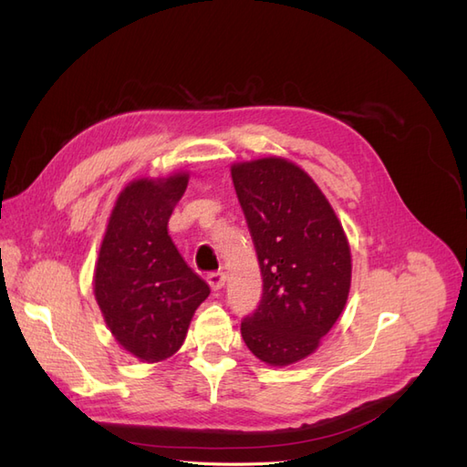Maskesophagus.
<instances>
[{"instance_id": "obj_1", "label": "esophagus", "mask_w": 467, "mask_h": 467, "mask_svg": "<svg viewBox=\"0 0 467 467\" xmlns=\"http://www.w3.org/2000/svg\"><path fill=\"white\" fill-rule=\"evenodd\" d=\"M208 285L212 290H222L225 285V275L223 273H210L208 275Z\"/></svg>"}]
</instances>
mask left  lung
<instances>
[{
    "instance_id": "1",
    "label": "left lung",
    "mask_w": 467,
    "mask_h": 467,
    "mask_svg": "<svg viewBox=\"0 0 467 467\" xmlns=\"http://www.w3.org/2000/svg\"><path fill=\"white\" fill-rule=\"evenodd\" d=\"M232 179L263 276L261 302L244 317L242 337L266 364L298 362L347 304V235L314 179L288 160L235 163Z\"/></svg>"
}]
</instances>
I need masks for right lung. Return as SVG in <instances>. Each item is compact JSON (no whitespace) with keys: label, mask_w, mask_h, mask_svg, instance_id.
<instances>
[{"label":"right lung","mask_w":467,"mask_h":467,"mask_svg":"<svg viewBox=\"0 0 467 467\" xmlns=\"http://www.w3.org/2000/svg\"><path fill=\"white\" fill-rule=\"evenodd\" d=\"M187 182V173L132 181L119 194L99 249L97 304L119 345L144 362L175 355L210 294L167 234Z\"/></svg>","instance_id":"obj_1"}]
</instances>
